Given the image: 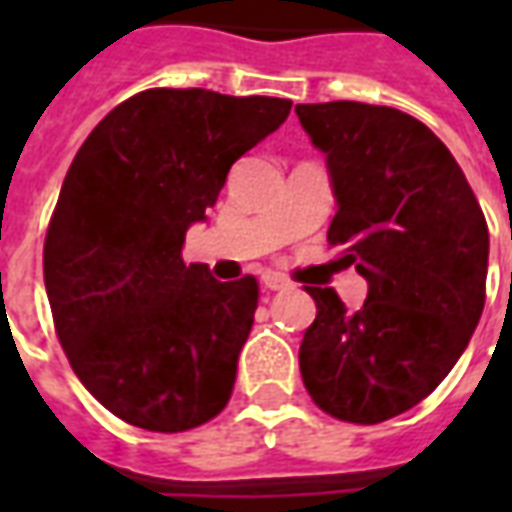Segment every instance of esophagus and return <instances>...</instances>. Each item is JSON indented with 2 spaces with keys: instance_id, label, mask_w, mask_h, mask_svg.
I'll use <instances>...</instances> for the list:
<instances>
[{
  "instance_id": "1",
  "label": "esophagus",
  "mask_w": 512,
  "mask_h": 512,
  "mask_svg": "<svg viewBox=\"0 0 512 512\" xmlns=\"http://www.w3.org/2000/svg\"><path fill=\"white\" fill-rule=\"evenodd\" d=\"M263 288L266 290H288L290 282L282 274H274V271H268V274H263Z\"/></svg>"
}]
</instances>
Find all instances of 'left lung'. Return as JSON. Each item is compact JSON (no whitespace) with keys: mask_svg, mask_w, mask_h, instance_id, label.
<instances>
[{"mask_svg":"<svg viewBox=\"0 0 512 512\" xmlns=\"http://www.w3.org/2000/svg\"><path fill=\"white\" fill-rule=\"evenodd\" d=\"M326 156L329 244L367 279L348 310L307 288L318 315L299 348L318 406L359 425L397 417L436 389L472 340L485 304L488 224L447 145L417 117L359 101L296 106Z\"/></svg>","mask_w":512,"mask_h":512,"instance_id":"1","label":"left lung"}]
</instances>
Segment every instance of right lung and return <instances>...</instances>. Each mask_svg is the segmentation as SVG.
Instances as JSON below:
<instances>
[{"label": "right lung", "instance_id": "1", "mask_svg": "<svg viewBox=\"0 0 512 512\" xmlns=\"http://www.w3.org/2000/svg\"><path fill=\"white\" fill-rule=\"evenodd\" d=\"M290 106L156 87L115 106L73 158L43 246L46 293L73 373L128 425L191 430L233 395L257 279L219 282L180 252Z\"/></svg>", "mask_w": 512, "mask_h": 512}]
</instances>
